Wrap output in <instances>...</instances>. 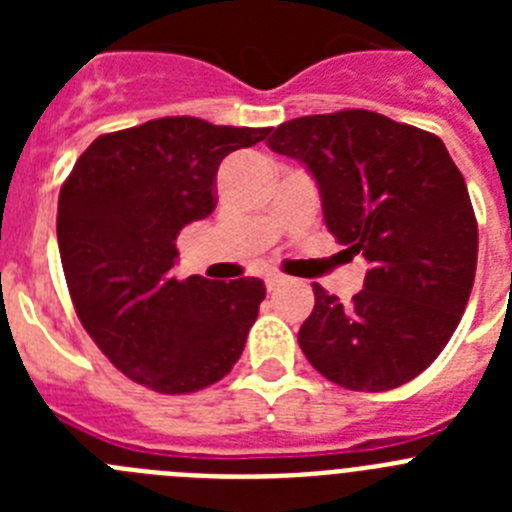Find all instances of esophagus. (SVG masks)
<instances>
[{
	"instance_id": "obj_1",
	"label": "esophagus",
	"mask_w": 512,
	"mask_h": 512,
	"mask_svg": "<svg viewBox=\"0 0 512 512\" xmlns=\"http://www.w3.org/2000/svg\"><path fill=\"white\" fill-rule=\"evenodd\" d=\"M264 282H266V289H269V292H274V289H279L284 282H287V277H282V274H269Z\"/></svg>"
}]
</instances>
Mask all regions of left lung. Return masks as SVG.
<instances>
[{
    "mask_svg": "<svg viewBox=\"0 0 512 512\" xmlns=\"http://www.w3.org/2000/svg\"><path fill=\"white\" fill-rule=\"evenodd\" d=\"M269 148L307 166L328 230L369 264L348 305L312 284L302 354L354 392L415 379L454 336L477 271V217L443 140L379 112L341 110L282 122Z\"/></svg>",
    "mask_w": 512,
    "mask_h": 512,
    "instance_id": "left-lung-1",
    "label": "left lung"
}]
</instances>
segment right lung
Returning a JSON list of instances; mask_svg holds the SVG:
<instances>
[{"instance_id": "obj_1", "label": "right lung", "mask_w": 512, "mask_h": 512, "mask_svg": "<svg viewBox=\"0 0 512 512\" xmlns=\"http://www.w3.org/2000/svg\"><path fill=\"white\" fill-rule=\"evenodd\" d=\"M269 128L161 117L99 135L58 194V251L71 300L112 364L161 395L220 382L266 297L261 279L174 277L176 235L215 210L217 166Z\"/></svg>"}]
</instances>
